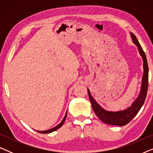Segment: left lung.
I'll return each mask as SVG.
<instances>
[{"label": "left lung", "mask_w": 153, "mask_h": 153, "mask_svg": "<svg viewBox=\"0 0 153 153\" xmlns=\"http://www.w3.org/2000/svg\"><path fill=\"white\" fill-rule=\"evenodd\" d=\"M130 35L133 43L136 45L138 48V50H139V52L143 62V74L141 80V91H140V93L137 99L132 102L130 106L125 108V109L120 110L118 111H110L104 109L95 101V100L91 95L89 89H88V97L94 112L95 113L97 116L102 122L108 125L124 126L127 123H129L134 118V116L141 109L142 106L143 105L144 102H145L146 95H147L148 86V66L147 59H146V54L144 53L141 45H140L137 37L132 33H130Z\"/></svg>", "instance_id": "obj_1"}]
</instances>
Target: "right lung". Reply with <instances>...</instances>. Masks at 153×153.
<instances>
[{
  "label": "right lung",
  "instance_id": "add662e5",
  "mask_svg": "<svg viewBox=\"0 0 153 153\" xmlns=\"http://www.w3.org/2000/svg\"><path fill=\"white\" fill-rule=\"evenodd\" d=\"M67 114H68V111L66 112L65 115V117L63 118V119H62L61 122H60L59 124H58V125H56V127H53V128L50 129H48V130H45V131H38V130H36L37 132L39 133H41V134H47V133H51V132H53V131L57 130V129H58L60 128V127H61L62 126V125H63V123H65V119H66V117H67Z\"/></svg>",
  "mask_w": 153,
  "mask_h": 153
}]
</instances>
